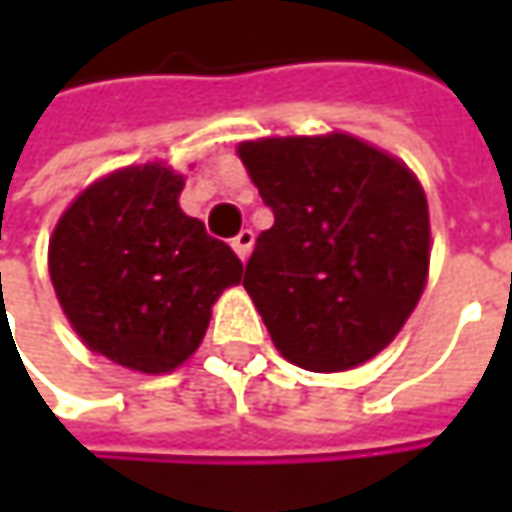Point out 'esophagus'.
Returning <instances> with one entry per match:
<instances>
[{
  "label": "esophagus",
  "instance_id": "obj_1",
  "mask_svg": "<svg viewBox=\"0 0 512 512\" xmlns=\"http://www.w3.org/2000/svg\"><path fill=\"white\" fill-rule=\"evenodd\" d=\"M230 245H233V250H236V256L245 262L247 256H250V250H253V230H247V227L245 230H239V233H236V239H233Z\"/></svg>",
  "mask_w": 512,
  "mask_h": 512
}]
</instances>
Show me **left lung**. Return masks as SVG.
<instances>
[{
  "instance_id": "left-lung-1",
  "label": "left lung",
  "mask_w": 512,
  "mask_h": 512,
  "mask_svg": "<svg viewBox=\"0 0 512 512\" xmlns=\"http://www.w3.org/2000/svg\"><path fill=\"white\" fill-rule=\"evenodd\" d=\"M239 159L273 210L242 285L276 350L313 373L382 353L427 282L419 179L350 133L242 142Z\"/></svg>"
}]
</instances>
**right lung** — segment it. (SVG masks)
<instances>
[{
  "label": "right lung",
  "instance_id": "right-lung-1",
  "mask_svg": "<svg viewBox=\"0 0 512 512\" xmlns=\"http://www.w3.org/2000/svg\"><path fill=\"white\" fill-rule=\"evenodd\" d=\"M185 179L159 162L85 187L53 227L50 282L93 353L139 373L193 356L210 307L242 282L239 256L182 213Z\"/></svg>",
  "mask_w": 512,
  "mask_h": 512
}]
</instances>
